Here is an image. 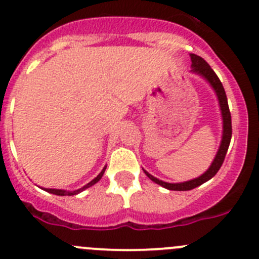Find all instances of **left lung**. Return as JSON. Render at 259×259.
Here are the masks:
<instances>
[{"label": "left lung", "instance_id": "1", "mask_svg": "<svg viewBox=\"0 0 259 259\" xmlns=\"http://www.w3.org/2000/svg\"><path fill=\"white\" fill-rule=\"evenodd\" d=\"M191 61L192 72L197 73V75L206 78V80L210 82V85L212 86L213 90H215L216 95H218L221 114H223V139H221L220 147H219V151L218 154H216L211 166L207 169V171H205V173L202 174L201 177H198V178H194L188 182H183V183H166V182L159 181L157 178L152 177L151 174L147 173L146 170H144L145 174H146L152 182H155L156 184H160V186L164 187V188L170 189V191H191V189L203 184L205 182L210 181V179L218 173L219 169L221 168V165H223L224 159H225V155L226 152H228L229 145H230L231 140V115L230 110H229L228 98H226L225 90H224V86L223 83H221L220 78L218 77L215 71L210 67V65H208L202 57H199L197 54H191Z\"/></svg>", "mask_w": 259, "mask_h": 259}]
</instances>
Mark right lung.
Instances as JSON below:
<instances>
[{
  "label": "right lung",
  "instance_id": "1",
  "mask_svg": "<svg viewBox=\"0 0 259 259\" xmlns=\"http://www.w3.org/2000/svg\"><path fill=\"white\" fill-rule=\"evenodd\" d=\"M105 169H107V166H104V169H103V170L100 171V174H99V176L97 177V178H95V179H93V181H91L90 183H88V184H86V186H83L82 188L77 189V191H63V189H52V188H49V189L47 188L46 191H47V192H49V193L57 194V196H73V194H77V193H80V192H82L83 189L89 188V187L94 186L95 183H98V182H99L100 179H102L103 174H104V171H105Z\"/></svg>",
  "mask_w": 259,
  "mask_h": 259
}]
</instances>
